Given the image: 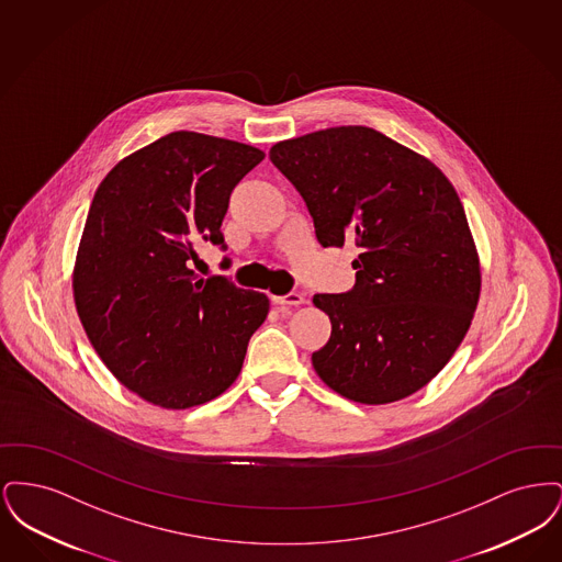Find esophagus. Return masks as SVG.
Instances as JSON below:
<instances>
[{"label": "esophagus", "instance_id": "esophagus-1", "mask_svg": "<svg viewBox=\"0 0 562 562\" xmlns=\"http://www.w3.org/2000/svg\"><path fill=\"white\" fill-rule=\"evenodd\" d=\"M273 303L278 307H299L305 303V296L301 293H289L284 296H273Z\"/></svg>", "mask_w": 562, "mask_h": 562}]
</instances>
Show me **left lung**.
Wrapping results in <instances>:
<instances>
[{
  "label": "left lung",
  "instance_id": "8db88e82",
  "mask_svg": "<svg viewBox=\"0 0 562 562\" xmlns=\"http://www.w3.org/2000/svg\"><path fill=\"white\" fill-rule=\"evenodd\" d=\"M269 160L293 183L322 246L356 244V284L316 294L330 337L312 353L348 401H402L445 369L481 296L465 211L438 166L367 126L280 140Z\"/></svg>",
  "mask_w": 562,
  "mask_h": 562
}]
</instances>
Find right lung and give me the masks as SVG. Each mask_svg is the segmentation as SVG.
I'll return each instance as SVG.
<instances>
[{
	"mask_svg": "<svg viewBox=\"0 0 562 562\" xmlns=\"http://www.w3.org/2000/svg\"><path fill=\"white\" fill-rule=\"evenodd\" d=\"M263 158L252 145L179 131L117 161L94 193L76 310L99 358L143 401L191 408L240 374L269 299L189 266L202 241L225 248L229 195Z\"/></svg>",
	"mask_w": 562,
	"mask_h": 562,
	"instance_id": "obj_1",
	"label": "right lung"
}]
</instances>
